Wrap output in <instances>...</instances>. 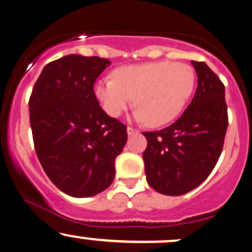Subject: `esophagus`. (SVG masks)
Segmentation results:
<instances>
[{
	"instance_id": "1",
	"label": "esophagus",
	"mask_w": 252,
	"mask_h": 252,
	"mask_svg": "<svg viewBox=\"0 0 252 252\" xmlns=\"http://www.w3.org/2000/svg\"><path fill=\"white\" fill-rule=\"evenodd\" d=\"M138 132H139L138 129L133 128V127H131V126H128V127H127V134H128V135L135 134V133H138Z\"/></svg>"
}]
</instances>
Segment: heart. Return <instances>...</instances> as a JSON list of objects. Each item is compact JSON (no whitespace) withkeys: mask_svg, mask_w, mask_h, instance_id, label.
Here are the masks:
<instances>
[{"mask_svg":"<svg viewBox=\"0 0 252 252\" xmlns=\"http://www.w3.org/2000/svg\"><path fill=\"white\" fill-rule=\"evenodd\" d=\"M194 88L195 73L189 65L154 62L119 67L114 79L98 80L94 93L105 112L114 118L131 106L135 97L136 119L158 127L181 113Z\"/></svg>","mask_w":252,"mask_h":252,"instance_id":"b5f03b06","label":"heart"}]
</instances>
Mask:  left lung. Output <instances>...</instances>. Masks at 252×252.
Returning <instances> with one entry per match:
<instances>
[{
  "instance_id": "1",
  "label": "left lung",
  "mask_w": 252,
  "mask_h": 252,
  "mask_svg": "<svg viewBox=\"0 0 252 252\" xmlns=\"http://www.w3.org/2000/svg\"><path fill=\"white\" fill-rule=\"evenodd\" d=\"M191 64L197 89L187 110L161 131L142 132L147 139L142 159L148 185L170 196L192 190L209 176L228 128L224 85L204 62Z\"/></svg>"
}]
</instances>
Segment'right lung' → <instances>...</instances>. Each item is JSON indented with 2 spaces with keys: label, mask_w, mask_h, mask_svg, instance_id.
I'll return each instance as SVG.
<instances>
[{
  "label": "right lung",
  "mask_w": 252,
  "mask_h": 252,
  "mask_svg": "<svg viewBox=\"0 0 252 252\" xmlns=\"http://www.w3.org/2000/svg\"><path fill=\"white\" fill-rule=\"evenodd\" d=\"M111 62L69 55L46 64L29 99L36 154L52 183L73 197H89L113 182L127 127L108 117L94 83Z\"/></svg>",
  "instance_id": "1"
}]
</instances>
